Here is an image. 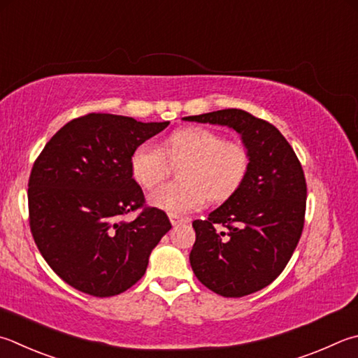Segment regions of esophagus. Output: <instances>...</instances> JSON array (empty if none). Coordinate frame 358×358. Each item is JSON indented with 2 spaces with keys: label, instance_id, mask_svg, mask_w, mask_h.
Segmentation results:
<instances>
[{
  "label": "esophagus",
  "instance_id": "1",
  "mask_svg": "<svg viewBox=\"0 0 358 358\" xmlns=\"http://www.w3.org/2000/svg\"><path fill=\"white\" fill-rule=\"evenodd\" d=\"M169 219H171V224H172V225H178V224L189 222V219H187V217H181V216H178V214H169Z\"/></svg>",
  "mask_w": 358,
  "mask_h": 358
}]
</instances>
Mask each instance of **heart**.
<instances>
[{"label": "heart", "instance_id": "1", "mask_svg": "<svg viewBox=\"0 0 358 358\" xmlns=\"http://www.w3.org/2000/svg\"><path fill=\"white\" fill-rule=\"evenodd\" d=\"M180 169V178L159 186L150 194V203L171 214H185L205 203L229 199L250 169V153L241 142L225 141L210 128L191 127L175 131L164 144V150L153 142H142L131 155V173L145 189H153L171 173L172 164Z\"/></svg>", "mask_w": 358, "mask_h": 358}]
</instances>
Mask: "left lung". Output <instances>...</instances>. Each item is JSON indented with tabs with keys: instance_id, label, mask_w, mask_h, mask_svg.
Here are the masks:
<instances>
[{
	"instance_id": "1",
	"label": "left lung",
	"mask_w": 358,
	"mask_h": 358,
	"mask_svg": "<svg viewBox=\"0 0 358 358\" xmlns=\"http://www.w3.org/2000/svg\"><path fill=\"white\" fill-rule=\"evenodd\" d=\"M185 120L230 127L249 148L244 183L206 219L192 222L196 243L189 262L199 280L216 294H252L282 274L301 239L307 206L301 161L272 123L243 109Z\"/></svg>"
}]
</instances>
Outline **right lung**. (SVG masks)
<instances>
[{"label":"right lung","mask_w":358,"mask_h":358,"mask_svg":"<svg viewBox=\"0 0 358 358\" xmlns=\"http://www.w3.org/2000/svg\"><path fill=\"white\" fill-rule=\"evenodd\" d=\"M169 122L87 114L66 123L34 161L28 183L29 227L37 249L64 282L95 297L131 288L172 229L167 214L145 206L131 155ZM141 209L131 223L125 213Z\"/></svg>","instance_id":"1"}]
</instances>
